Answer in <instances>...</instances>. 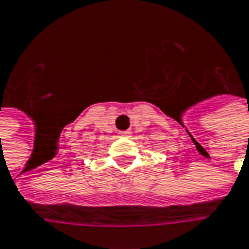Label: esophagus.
I'll list each match as a JSON object with an SVG mask.
<instances>
[{
	"label": "esophagus",
	"mask_w": 249,
	"mask_h": 249,
	"mask_svg": "<svg viewBox=\"0 0 249 249\" xmlns=\"http://www.w3.org/2000/svg\"><path fill=\"white\" fill-rule=\"evenodd\" d=\"M129 135H131V132H129V131L118 132V136H129Z\"/></svg>",
	"instance_id": "1"
}]
</instances>
